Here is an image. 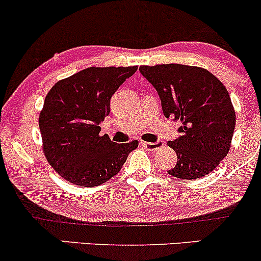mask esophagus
I'll use <instances>...</instances> for the list:
<instances>
[{
  "instance_id": "obj_1",
  "label": "esophagus",
  "mask_w": 261,
  "mask_h": 261,
  "mask_svg": "<svg viewBox=\"0 0 261 261\" xmlns=\"http://www.w3.org/2000/svg\"><path fill=\"white\" fill-rule=\"evenodd\" d=\"M141 145L145 146L146 148H148L150 151H154V150H159L163 146V141H156V142H146V141H141Z\"/></svg>"
}]
</instances>
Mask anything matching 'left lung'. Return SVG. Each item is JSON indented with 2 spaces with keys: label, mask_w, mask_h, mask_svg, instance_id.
<instances>
[{
  "label": "left lung",
  "mask_w": 261,
  "mask_h": 261,
  "mask_svg": "<svg viewBox=\"0 0 261 261\" xmlns=\"http://www.w3.org/2000/svg\"><path fill=\"white\" fill-rule=\"evenodd\" d=\"M140 71L159 93L165 116L182 122L181 136L167 142L177 154L168 173L183 179L207 176L230 150L236 111L228 90L199 67L141 65Z\"/></svg>",
  "instance_id": "1"
}]
</instances>
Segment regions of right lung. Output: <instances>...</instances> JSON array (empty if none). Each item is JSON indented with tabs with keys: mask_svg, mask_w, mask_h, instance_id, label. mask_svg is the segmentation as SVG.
Returning <instances> with one entry per match:
<instances>
[{
	"mask_svg": "<svg viewBox=\"0 0 261 261\" xmlns=\"http://www.w3.org/2000/svg\"><path fill=\"white\" fill-rule=\"evenodd\" d=\"M134 67H91L59 80L44 100L39 115L43 152L63 178L80 187H95L121 170L137 140L116 144L100 135L110 114V99Z\"/></svg>",
	"mask_w": 261,
	"mask_h": 261,
	"instance_id": "obj_1",
	"label": "right lung"
}]
</instances>
